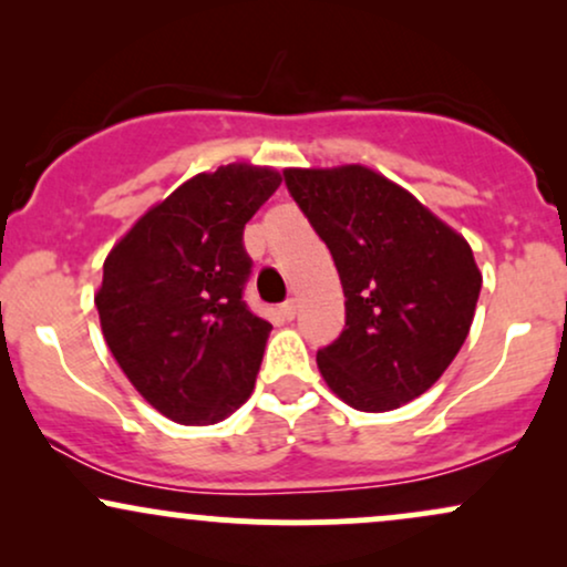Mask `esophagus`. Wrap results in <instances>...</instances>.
Instances as JSON below:
<instances>
[{"label": "esophagus", "mask_w": 567, "mask_h": 567, "mask_svg": "<svg viewBox=\"0 0 567 567\" xmlns=\"http://www.w3.org/2000/svg\"><path fill=\"white\" fill-rule=\"evenodd\" d=\"M279 311H282L285 320H292L298 315V298H288V301L279 306Z\"/></svg>", "instance_id": "esophagus-1"}]
</instances>
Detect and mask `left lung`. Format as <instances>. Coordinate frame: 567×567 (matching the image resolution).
<instances>
[{"instance_id":"obj_1","label":"left lung","mask_w":567,"mask_h":567,"mask_svg":"<svg viewBox=\"0 0 567 567\" xmlns=\"http://www.w3.org/2000/svg\"><path fill=\"white\" fill-rule=\"evenodd\" d=\"M292 199L333 256L347 328L317 351L338 400L386 413L432 389L470 336L483 275L470 243L365 165L288 167Z\"/></svg>"}]
</instances>
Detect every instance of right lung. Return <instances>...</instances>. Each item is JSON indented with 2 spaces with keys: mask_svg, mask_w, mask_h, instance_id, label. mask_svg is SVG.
Listing matches in <instances>:
<instances>
[{
  "mask_svg": "<svg viewBox=\"0 0 567 567\" xmlns=\"http://www.w3.org/2000/svg\"><path fill=\"white\" fill-rule=\"evenodd\" d=\"M282 184L231 162L148 207L103 261L97 317L122 373L186 426L229 419L256 386L271 324L243 301L245 224Z\"/></svg>",
  "mask_w": 567,
  "mask_h": 567,
  "instance_id": "add662e5",
  "label": "right lung"
}]
</instances>
